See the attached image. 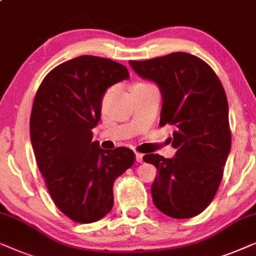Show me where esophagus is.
Here are the masks:
<instances>
[{"label": "esophagus", "instance_id": "esophagus-1", "mask_svg": "<svg viewBox=\"0 0 256 256\" xmlns=\"http://www.w3.org/2000/svg\"><path fill=\"white\" fill-rule=\"evenodd\" d=\"M142 154H140V153H136V162H139V164H142Z\"/></svg>", "mask_w": 256, "mask_h": 256}]
</instances>
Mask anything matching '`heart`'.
<instances>
[{
	"label": "heart",
	"instance_id": "b5f03b06",
	"mask_svg": "<svg viewBox=\"0 0 256 256\" xmlns=\"http://www.w3.org/2000/svg\"><path fill=\"white\" fill-rule=\"evenodd\" d=\"M145 84H136V86H145ZM109 95H110V92H108L106 97H104V102H106V98H108V96H109Z\"/></svg>",
	"mask_w": 256,
	"mask_h": 256
}]
</instances>
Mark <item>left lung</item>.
I'll return each instance as SVG.
<instances>
[{
  "label": "left lung",
  "mask_w": 256,
  "mask_h": 256,
  "mask_svg": "<svg viewBox=\"0 0 256 256\" xmlns=\"http://www.w3.org/2000/svg\"><path fill=\"white\" fill-rule=\"evenodd\" d=\"M133 70L160 89V126L174 128L172 159L146 154L158 169L150 192L156 208L172 218L203 212L217 192L231 150L228 104L214 70L192 54L175 52L128 61Z\"/></svg>",
  "instance_id": "obj_1"
}]
</instances>
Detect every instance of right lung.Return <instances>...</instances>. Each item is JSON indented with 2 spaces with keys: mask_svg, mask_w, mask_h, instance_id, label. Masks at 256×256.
<instances>
[{
  "mask_svg": "<svg viewBox=\"0 0 256 256\" xmlns=\"http://www.w3.org/2000/svg\"><path fill=\"white\" fill-rule=\"evenodd\" d=\"M124 64L82 56L56 66L36 94L30 118L34 153L58 208L89 224L114 206V182L134 162L126 147L100 148L92 130L108 88L128 80Z\"/></svg>",
  "mask_w": 256,
  "mask_h": 256,
  "instance_id": "obj_1",
  "label": "right lung"
}]
</instances>
